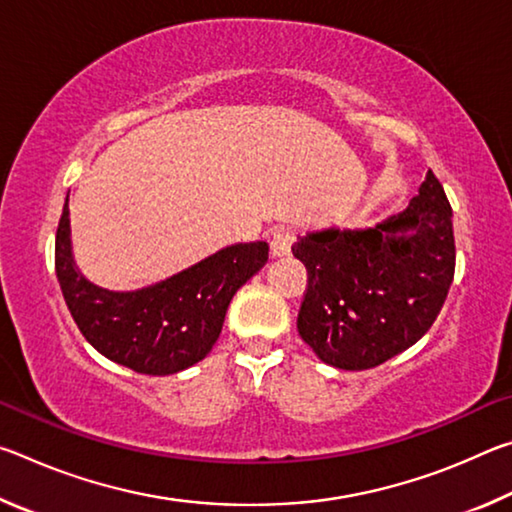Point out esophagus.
<instances>
[{"mask_svg":"<svg viewBox=\"0 0 512 512\" xmlns=\"http://www.w3.org/2000/svg\"><path fill=\"white\" fill-rule=\"evenodd\" d=\"M296 235L289 228H277L271 235V255L273 257H284L291 253V244Z\"/></svg>","mask_w":512,"mask_h":512,"instance_id":"34e87169","label":"esophagus"}]
</instances>
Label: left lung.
<instances>
[{
	"label": "left lung",
	"instance_id": "obj_1",
	"mask_svg": "<svg viewBox=\"0 0 512 512\" xmlns=\"http://www.w3.org/2000/svg\"><path fill=\"white\" fill-rule=\"evenodd\" d=\"M307 268L298 332L320 361L366 370L429 332L454 280L452 205L427 171L418 196L375 228L309 232L291 246Z\"/></svg>",
	"mask_w": 512,
	"mask_h": 512
}]
</instances>
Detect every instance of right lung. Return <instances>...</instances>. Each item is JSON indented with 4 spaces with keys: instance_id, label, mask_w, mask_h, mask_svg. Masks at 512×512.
Here are the masks:
<instances>
[{
    "instance_id": "right-lung-1",
    "label": "right lung",
    "mask_w": 512,
    "mask_h": 512,
    "mask_svg": "<svg viewBox=\"0 0 512 512\" xmlns=\"http://www.w3.org/2000/svg\"><path fill=\"white\" fill-rule=\"evenodd\" d=\"M266 259V241L235 244L153 287L108 291L74 264L67 201L56 230V277L74 323L103 357L142 375H173L205 359L232 296Z\"/></svg>"
}]
</instances>
